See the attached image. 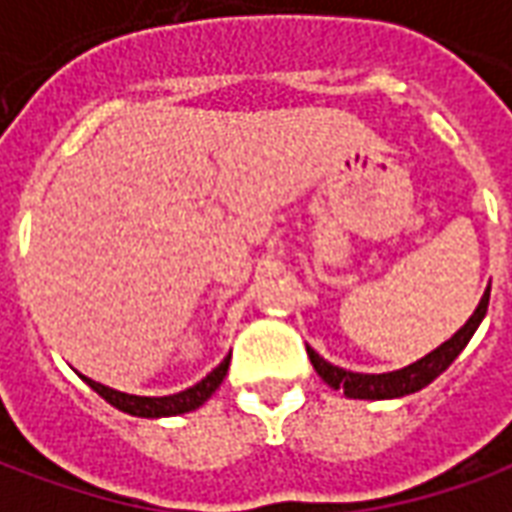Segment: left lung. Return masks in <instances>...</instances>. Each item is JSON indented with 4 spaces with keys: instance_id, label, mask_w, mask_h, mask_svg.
Here are the masks:
<instances>
[{
    "instance_id": "1",
    "label": "left lung",
    "mask_w": 512,
    "mask_h": 512,
    "mask_svg": "<svg viewBox=\"0 0 512 512\" xmlns=\"http://www.w3.org/2000/svg\"><path fill=\"white\" fill-rule=\"evenodd\" d=\"M488 299H491V288H485L483 299L477 304V310L472 312V318L463 323L450 340H444L430 354L411 362L408 367L392 370V373H351V370H343V367L326 362L321 354L312 351L310 345H307V354H310L315 373L332 389H343L345 397H354V400H392V397L414 395L422 386L436 381L458 359L466 343L472 340V334L477 332V326L483 323L485 312H488Z\"/></svg>"
}]
</instances>
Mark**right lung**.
<instances>
[{
	"label": "right lung",
	"mask_w": 512,
	"mask_h": 512,
	"mask_svg": "<svg viewBox=\"0 0 512 512\" xmlns=\"http://www.w3.org/2000/svg\"><path fill=\"white\" fill-rule=\"evenodd\" d=\"M227 367H230V356L224 359L222 365L213 367L208 376L202 378L200 384L189 386V389H183V392H175V395H164V397H142V395H128V392H117L112 386H104L93 381V378L79 376L84 378V384H90L98 392V395L104 397L106 403H112L120 411H126L131 417H145V419H158V417H178V414H189L194 408H200L208 397L219 389V384L227 376Z\"/></svg>",
	"instance_id": "1"
}]
</instances>
